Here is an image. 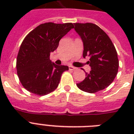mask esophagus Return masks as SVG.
<instances>
[{
    "label": "esophagus",
    "instance_id": "34e87169",
    "mask_svg": "<svg viewBox=\"0 0 134 134\" xmlns=\"http://www.w3.org/2000/svg\"><path fill=\"white\" fill-rule=\"evenodd\" d=\"M69 70H76V68L74 67V66H69Z\"/></svg>",
    "mask_w": 134,
    "mask_h": 134
}]
</instances>
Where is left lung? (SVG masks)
<instances>
[{"label": "left lung", "instance_id": "1", "mask_svg": "<svg viewBox=\"0 0 134 134\" xmlns=\"http://www.w3.org/2000/svg\"><path fill=\"white\" fill-rule=\"evenodd\" d=\"M74 29L83 42V57L89 56L91 70L76 84L82 91L94 93L105 89L113 81L119 68L118 53L103 30L93 23H74Z\"/></svg>", "mask_w": 134, "mask_h": 134}]
</instances>
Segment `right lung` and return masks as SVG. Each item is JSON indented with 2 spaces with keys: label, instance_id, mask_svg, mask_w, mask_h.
Returning a JSON list of instances; mask_svg holds the SVG:
<instances>
[{
  "label": "right lung",
  "instance_id": "right-lung-1",
  "mask_svg": "<svg viewBox=\"0 0 134 134\" xmlns=\"http://www.w3.org/2000/svg\"><path fill=\"white\" fill-rule=\"evenodd\" d=\"M72 28V23H46L25 37L16 58V71L21 83L30 93L43 96L56 89L62 74L68 66L55 64L49 55Z\"/></svg>",
  "mask_w": 134,
  "mask_h": 134
}]
</instances>
